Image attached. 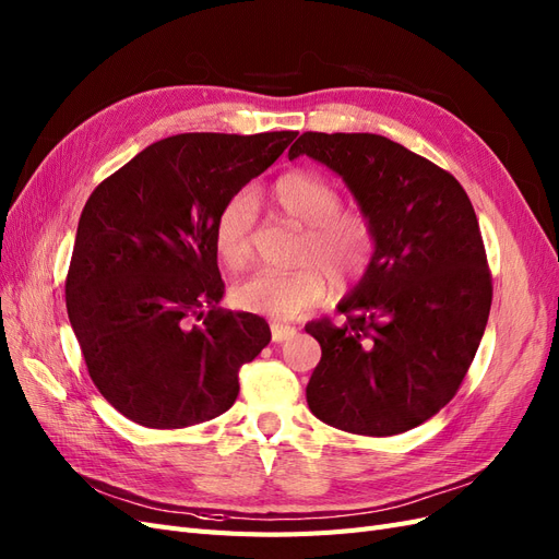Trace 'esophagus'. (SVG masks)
Instances as JSON below:
<instances>
[{
  "label": "esophagus",
  "instance_id": "1",
  "mask_svg": "<svg viewBox=\"0 0 559 559\" xmlns=\"http://www.w3.org/2000/svg\"><path fill=\"white\" fill-rule=\"evenodd\" d=\"M270 331H273V343H284V341H292V337L296 335V326L282 324V321H273V324H270Z\"/></svg>",
  "mask_w": 559,
  "mask_h": 559
}]
</instances>
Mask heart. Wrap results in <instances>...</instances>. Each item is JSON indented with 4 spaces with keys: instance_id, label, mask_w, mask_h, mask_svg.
Listing matches in <instances>:
<instances>
[{
    "instance_id": "obj_1",
    "label": "heart",
    "mask_w": 559,
    "mask_h": 559,
    "mask_svg": "<svg viewBox=\"0 0 559 559\" xmlns=\"http://www.w3.org/2000/svg\"><path fill=\"white\" fill-rule=\"evenodd\" d=\"M273 205L289 222L306 228L298 249V270H257L235 286L238 308L275 319H294L324 302L341 284L361 277L376 253V233L359 212L343 210V195L333 183L312 173H286L270 189ZM259 202L253 193L230 195L214 222V247L230 267L247 263Z\"/></svg>"
}]
</instances>
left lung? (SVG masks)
<instances>
[{
  "label": "left lung",
  "mask_w": 559,
  "mask_h": 559,
  "mask_svg": "<svg viewBox=\"0 0 559 559\" xmlns=\"http://www.w3.org/2000/svg\"><path fill=\"white\" fill-rule=\"evenodd\" d=\"M341 175L376 233L359 284L337 302L345 324L310 321L321 361L308 405L361 436L419 427L456 394L492 306L485 245L462 183L431 160L370 132H302L289 160Z\"/></svg>",
  "instance_id": "8db88e82"
}]
</instances>
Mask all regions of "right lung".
I'll return each mask as SVG.
<instances>
[{"label": "right lung", "mask_w": 559, "mask_h": 559, "mask_svg": "<svg viewBox=\"0 0 559 559\" xmlns=\"http://www.w3.org/2000/svg\"><path fill=\"white\" fill-rule=\"evenodd\" d=\"M296 134H175L91 193L64 282L67 314L91 380L128 419L181 429L238 399L240 368L270 343V326L218 308L214 222Z\"/></svg>", "instance_id": "1"}]
</instances>
